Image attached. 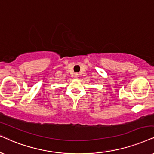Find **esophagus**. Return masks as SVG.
I'll list each match as a JSON object with an SVG mask.
<instances>
[{"label": "esophagus", "mask_w": 154, "mask_h": 154, "mask_svg": "<svg viewBox=\"0 0 154 154\" xmlns=\"http://www.w3.org/2000/svg\"><path fill=\"white\" fill-rule=\"evenodd\" d=\"M79 75L78 73H75V77H76V78H77V77H79Z\"/></svg>", "instance_id": "obj_1"}]
</instances>
